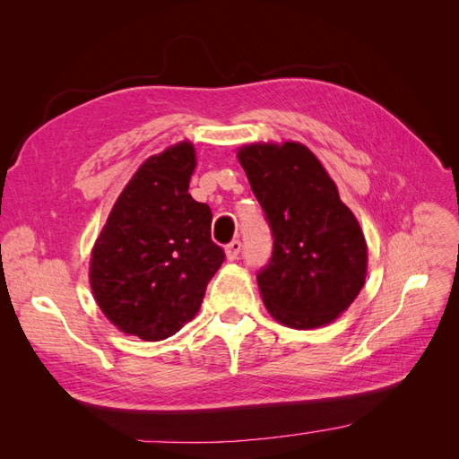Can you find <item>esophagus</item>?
<instances>
[{
    "label": "esophagus",
    "mask_w": 459,
    "mask_h": 459,
    "mask_svg": "<svg viewBox=\"0 0 459 459\" xmlns=\"http://www.w3.org/2000/svg\"><path fill=\"white\" fill-rule=\"evenodd\" d=\"M241 241L239 239H233L231 243H228L226 245V256H228V260H235L239 256V253H241Z\"/></svg>",
    "instance_id": "1"
}]
</instances>
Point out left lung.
Returning a JSON list of instances; mask_svg holds the SVG:
<instances>
[{"instance_id": "left-lung-1", "label": "left lung", "mask_w": 459, "mask_h": 459, "mask_svg": "<svg viewBox=\"0 0 459 459\" xmlns=\"http://www.w3.org/2000/svg\"><path fill=\"white\" fill-rule=\"evenodd\" d=\"M239 162L273 239L272 256L256 273L268 312L297 329L331 324L366 281L368 248L358 220L300 143L248 145Z\"/></svg>"}]
</instances>
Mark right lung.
<instances>
[{
  "instance_id": "right-lung-1",
  "label": "right lung",
  "mask_w": 459,
  "mask_h": 459,
  "mask_svg": "<svg viewBox=\"0 0 459 459\" xmlns=\"http://www.w3.org/2000/svg\"><path fill=\"white\" fill-rule=\"evenodd\" d=\"M195 151L184 142L147 159L120 193L91 253L90 283L120 331L162 341L191 322L226 260L212 211L189 195Z\"/></svg>"
}]
</instances>
